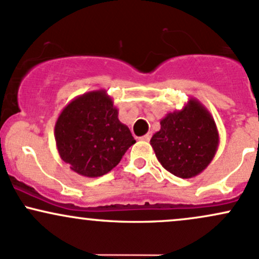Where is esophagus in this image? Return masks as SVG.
<instances>
[{"instance_id":"obj_1","label":"esophagus","mask_w":259,"mask_h":259,"mask_svg":"<svg viewBox=\"0 0 259 259\" xmlns=\"http://www.w3.org/2000/svg\"><path fill=\"white\" fill-rule=\"evenodd\" d=\"M150 139H151V133H149V134L144 135L143 138H141V140H144V141H150Z\"/></svg>"}]
</instances>
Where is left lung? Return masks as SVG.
I'll use <instances>...</instances> for the list:
<instances>
[{
    "label": "left lung",
    "mask_w": 259,
    "mask_h": 259,
    "mask_svg": "<svg viewBox=\"0 0 259 259\" xmlns=\"http://www.w3.org/2000/svg\"><path fill=\"white\" fill-rule=\"evenodd\" d=\"M160 124L150 144L164 169L180 178H193L209 166L220 140L214 118L198 99L190 98Z\"/></svg>",
    "instance_id": "obj_1"
}]
</instances>
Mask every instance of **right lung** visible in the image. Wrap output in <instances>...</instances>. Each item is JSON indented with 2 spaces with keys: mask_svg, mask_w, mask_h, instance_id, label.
<instances>
[{
  "mask_svg": "<svg viewBox=\"0 0 259 259\" xmlns=\"http://www.w3.org/2000/svg\"><path fill=\"white\" fill-rule=\"evenodd\" d=\"M113 103L106 90L83 93L62 109L55 123L54 135L61 160L83 177L110 172L135 144Z\"/></svg>",
  "mask_w": 259,
  "mask_h": 259,
  "instance_id": "add662e5",
  "label": "right lung"
}]
</instances>
